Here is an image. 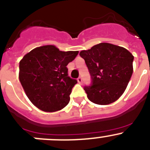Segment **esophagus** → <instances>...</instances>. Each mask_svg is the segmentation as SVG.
<instances>
[{
    "label": "esophagus",
    "instance_id": "1",
    "mask_svg": "<svg viewBox=\"0 0 150 150\" xmlns=\"http://www.w3.org/2000/svg\"><path fill=\"white\" fill-rule=\"evenodd\" d=\"M77 82H79V84H82V77H79L77 79Z\"/></svg>",
    "mask_w": 150,
    "mask_h": 150
}]
</instances>
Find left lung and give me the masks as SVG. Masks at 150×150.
I'll list each match as a JSON object with an SVG mask.
<instances>
[{"label": "left lung", "mask_w": 150, "mask_h": 150, "mask_svg": "<svg viewBox=\"0 0 150 150\" xmlns=\"http://www.w3.org/2000/svg\"><path fill=\"white\" fill-rule=\"evenodd\" d=\"M88 66L92 85L85 87L91 102L100 105L112 103L126 90L133 71L134 57L123 47L101 42L79 53Z\"/></svg>", "instance_id": "8db88e82"}]
</instances>
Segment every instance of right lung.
<instances>
[{
	"label": "right lung",
	"instance_id": "add662e5",
	"mask_svg": "<svg viewBox=\"0 0 150 150\" xmlns=\"http://www.w3.org/2000/svg\"><path fill=\"white\" fill-rule=\"evenodd\" d=\"M78 51H62L55 45L37 47L20 61L19 79L28 99L45 112L62 110L68 104L76 79L68 75L67 65Z\"/></svg>",
	"mask_w": 150,
	"mask_h": 150
}]
</instances>
